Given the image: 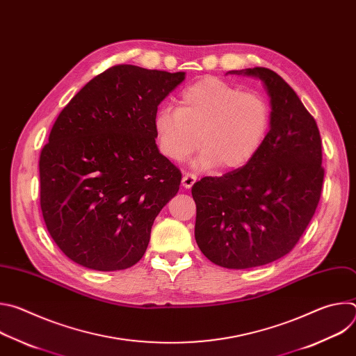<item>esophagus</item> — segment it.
<instances>
[{"mask_svg": "<svg viewBox=\"0 0 356 356\" xmlns=\"http://www.w3.org/2000/svg\"><path fill=\"white\" fill-rule=\"evenodd\" d=\"M197 180V176L193 175V173H184L183 175V179H181V184L184 188H191L193 184L195 183Z\"/></svg>", "mask_w": 356, "mask_h": 356, "instance_id": "esophagus-1", "label": "esophagus"}]
</instances>
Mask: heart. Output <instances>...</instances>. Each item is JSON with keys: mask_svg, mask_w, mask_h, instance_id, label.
Here are the masks:
<instances>
[{"mask_svg": "<svg viewBox=\"0 0 356 356\" xmlns=\"http://www.w3.org/2000/svg\"><path fill=\"white\" fill-rule=\"evenodd\" d=\"M266 98L217 77H204L181 91L179 107H161L154 129L161 154L187 159L201 143L195 165L235 170L257 156L270 129Z\"/></svg>", "mask_w": 356, "mask_h": 356, "instance_id": "1", "label": "heart"}]
</instances>
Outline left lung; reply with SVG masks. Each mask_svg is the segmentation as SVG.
<instances>
[{
  "label": "left lung",
  "instance_id": "8db88e82",
  "mask_svg": "<svg viewBox=\"0 0 356 356\" xmlns=\"http://www.w3.org/2000/svg\"><path fill=\"white\" fill-rule=\"evenodd\" d=\"M227 74L262 80L270 98V129L248 165L194 183V236L213 264L249 269L287 255L310 224L324 180L321 136L294 90L273 70Z\"/></svg>",
  "mask_w": 356,
  "mask_h": 356
}]
</instances>
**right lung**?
<instances>
[{
	"mask_svg": "<svg viewBox=\"0 0 356 356\" xmlns=\"http://www.w3.org/2000/svg\"><path fill=\"white\" fill-rule=\"evenodd\" d=\"M184 77L113 66L59 114L40 152V209L73 262L111 272L143 257L152 225L181 180L158 149L154 117Z\"/></svg>",
	"mask_w": 356,
	"mask_h": 356,
	"instance_id": "right-lung-1",
	"label": "right lung"
}]
</instances>
